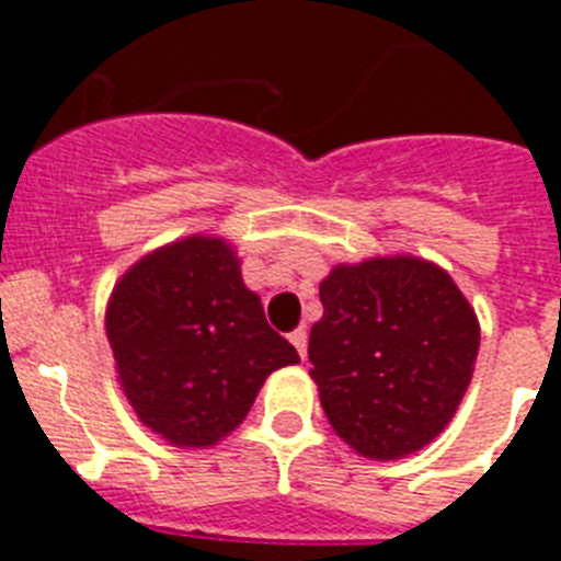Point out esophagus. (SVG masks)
I'll return each instance as SVG.
<instances>
[{"instance_id": "esophagus-1", "label": "esophagus", "mask_w": 561, "mask_h": 561, "mask_svg": "<svg viewBox=\"0 0 561 561\" xmlns=\"http://www.w3.org/2000/svg\"><path fill=\"white\" fill-rule=\"evenodd\" d=\"M289 340H291V345L297 348V354H300V359H306V345H309V334H306V329L291 331Z\"/></svg>"}]
</instances>
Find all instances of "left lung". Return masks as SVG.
<instances>
[{"label": "left lung", "instance_id": "1", "mask_svg": "<svg viewBox=\"0 0 561 561\" xmlns=\"http://www.w3.org/2000/svg\"><path fill=\"white\" fill-rule=\"evenodd\" d=\"M309 376L331 427L362 458L424 449L453 421L480 325L453 277L424 257L336 264L320 284Z\"/></svg>", "mask_w": 561, "mask_h": 561}]
</instances>
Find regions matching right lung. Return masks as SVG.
I'll list each match as a JSON object with an SVG mask.
<instances>
[{
  "instance_id": "obj_1",
  "label": "right lung",
  "mask_w": 561,
  "mask_h": 561,
  "mask_svg": "<svg viewBox=\"0 0 561 561\" xmlns=\"http://www.w3.org/2000/svg\"><path fill=\"white\" fill-rule=\"evenodd\" d=\"M117 379L137 419L173 447H213L277 368L300 362L270 329L225 238L187 236L140 257L106 306Z\"/></svg>"
}]
</instances>
